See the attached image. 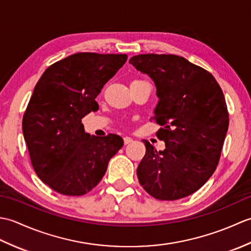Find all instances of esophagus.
<instances>
[{"label":"esophagus","mask_w":251,"mask_h":251,"mask_svg":"<svg viewBox=\"0 0 251 251\" xmlns=\"http://www.w3.org/2000/svg\"><path fill=\"white\" fill-rule=\"evenodd\" d=\"M132 142V139L130 137H124V143L125 145H128V143Z\"/></svg>","instance_id":"esophagus-1"}]
</instances>
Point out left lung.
Wrapping results in <instances>:
<instances>
[{
  "mask_svg": "<svg viewBox=\"0 0 251 251\" xmlns=\"http://www.w3.org/2000/svg\"><path fill=\"white\" fill-rule=\"evenodd\" d=\"M138 71L155 84L158 102L153 120L165 142H150L137 168L139 182L151 196L175 201L194 193L216 170L228 128L222 89L211 74L176 55L141 54L130 58Z\"/></svg>",
  "mask_w": 251,
  "mask_h": 251,
  "instance_id": "left-lung-1",
  "label": "left lung"
}]
</instances>
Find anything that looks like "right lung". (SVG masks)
Instances as JSON below:
<instances>
[{
	"instance_id": "obj_1",
	"label": "right lung",
	"mask_w": 251,
	"mask_h": 251,
	"mask_svg": "<svg viewBox=\"0 0 251 251\" xmlns=\"http://www.w3.org/2000/svg\"><path fill=\"white\" fill-rule=\"evenodd\" d=\"M126 60L125 54L78 52L52 63L36 83L23 132L36 175L58 193L93 190L124 146L117 135L85 132L82 119L99 109L96 97Z\"/></svg>"
}]
</instances>
